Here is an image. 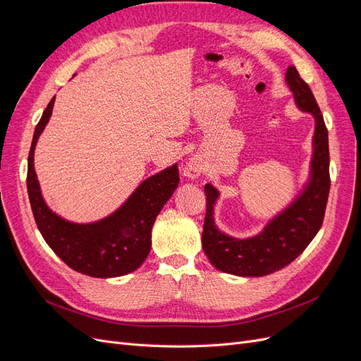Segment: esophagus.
<instances>
[{
	"label": "esophagus",
	"instance_id": "esophagus-1",
	"mask_svg": "<svg viewBox=\"0 0 361 361\" xmlns=\"http://www.w3.org/2000/svg\"><path fill=\"white\" fill-rule=\"evenodd\" d=\"M202 171H203V167H202V164H199L197 161H190L188 162V166H187V169H185V174H187L188 178H197V176H200L202 174Z\"/></svg>",
	"mask_w": 361,
	"mask_h": 361
}]
</instances>
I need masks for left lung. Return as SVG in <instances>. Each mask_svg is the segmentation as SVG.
I'll return each mask as SVG.
<instances>
[{
    "label": "left lung",
    "mask_w": 361,
    "mask_h": 361,
    "mask_svg": "<svg viewBox=\"0 0 361 361\" xmlns=\"http://www.w3.org/2000/svg\"><path fill=\"white\" fill-rule=\"evenodd\" d=\"M286 81L297 105L302 111L313 114L316 120L312 176L305 191L260 235L233 239L215 227L214 204L218 191L209 183L204 185L206 215L202 235L204 255L216 269L233 276L260 277L285 268L307 248L324 221L331 182L329 130L309 84L301 78L297 68H288Z\"/></svg>",
    "instance_id": "1"
}]
</instances>
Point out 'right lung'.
Returning a JSON list of instances; mask_svg holds the SVG:
<instances>
[{"instance_id": "obj_1", "label": "right lung", "mask_w": 361, "mask_h": 361, "mask_svg": "<svg viewBox=\"0 0 361 361\" xmlns=\"http://www.w3.org/2000/svg\"><path fill=\"white\" fill-rule=\"evenodd\" d=\"M54 99L56 96L39 120L28 154L27 190L39 232L54 253L81 274L97 279L129 274L149 255L152 226L179 183L178 164L146 179L120 209L101 221L73 224L63 220L43 200L32 162L37 138L51 117Z\"/></svg>"}]
</instances>
